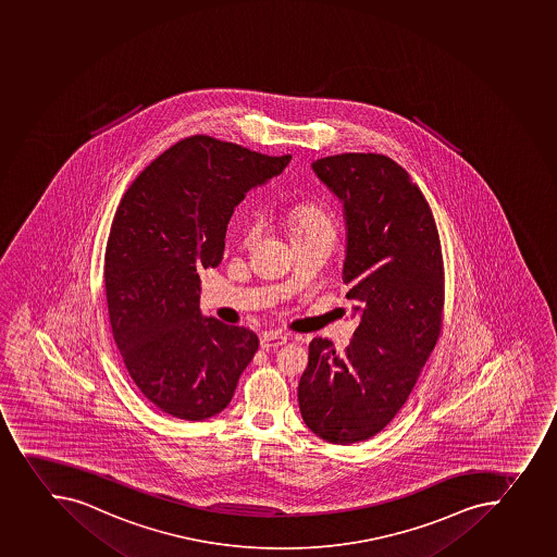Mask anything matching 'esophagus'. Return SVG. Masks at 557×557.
Returning <instances> with one entry per match:
<instances>
[{"label":"esophagus","mask_w":557,"mask_h":557,"mask_svg":"<svg viewBox=\"0 0 557 557\" xmlns=\"http://www.w3.org/2000/svg\"><path fill=\"white\" fill-rule=\"evenodd\" d=\"M286 343V335L277 334V332H265V334L261 335L260 346L263 350H269V348H277V346H283Z\"/></svg>","instance_id":"1"}]
</instances>
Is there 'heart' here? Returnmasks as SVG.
I'll return each mask as SVG.
<instances>
[{
	"instance_id": "heart-1",
	"label": "heart",
	"mask_w": 557,
	"mask_h": 557,
	"mask_svg": "<svg viewBox=\"0 0 557 557\" xmlns=\"http://www.w3.org/2000/svg\"><path fill=\"white\" fill-rule=\"evenodd\" d=\"M288 227H290L292 242L313 236V234H334L329 212L312 203L292 207L288 212ZM256 234H258V223H247L244 231L245 242H250Z\"/></svg>"
}]
</instances>
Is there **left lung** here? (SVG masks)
Segmentation results:
<instances>
[{
  "instance_id": "8db88e82",
  "label": "left lung",
  "mask_w": 557,
  "mask_h": 557,
  "mask_svg": "<svg viewBox=\"0 0 557 557\" xmlns=\"http://www.w3.org/2000/svg\"><path fill=\"white\" fill-rule=\"evenodd\" d=\"M312 170L345 207L343 281L359 326L346 350L310 343L297 400L319 438L356 444L392 422L435 348L444 261L430 203L389 157L334 154Z\"/></svg>"
}]
</instances>
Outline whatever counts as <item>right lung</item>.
Here are the masks:
<instances>
[{"instance_id": "add662e5", "label": "right lung", "mask_w": 557, "mask_h": 557, "mask_svg": "<svg viewBox=\"0 0 557 557\" xmlns=\"http://www.w3.org/2000/svg\"><path fill=\"white\" fill-rule=\"evenodd\" d=\"M290 159L197 135L153 160L121 200L104 256L113 339L144 397L171 417L227 408L260 346L252 330L201 313L198 272L223 260L245 193Z\"/></svg>"}]
</instances>
